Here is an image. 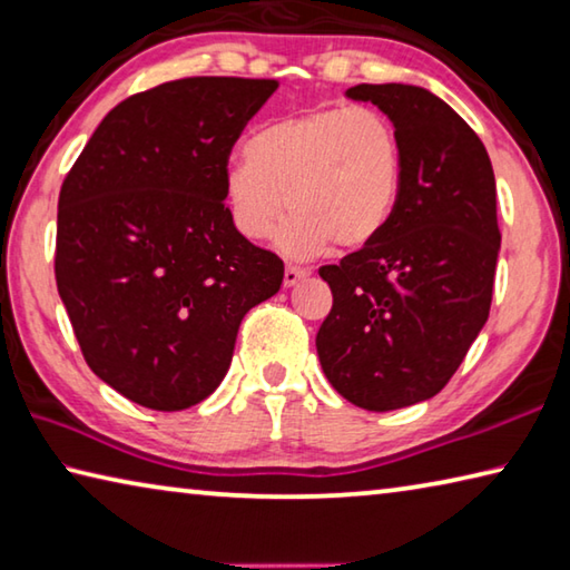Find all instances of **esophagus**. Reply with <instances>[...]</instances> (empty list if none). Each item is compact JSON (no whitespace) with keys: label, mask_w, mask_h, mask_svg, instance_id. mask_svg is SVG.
<instances>
[{"label":"esophagus","mask_w":570,"mask_h":570,"mask_svg":"<svg viewBox=\"0 0 570 570\" xmlns=\"http://www.w3.org/2000/svg\"><path fill=\"white\" fill-rule=\"evenodd\" d=\"M307 275H311V273H307L305 267L287 265V267H285V277H283V283H285V287H293V285L301 283V279H305Z\"/></svg>","instance_id":"esophagus-1"}]
</instances>
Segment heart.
<instances>
[{"mask_svg": "<svg viewBox=\"0 0 570 570\" xmlns=\"http://www.w3.org/2000/svg\"><path fill=\"white\" fill-rule=\"evenodd\" d=\"M401 179L391 117L367 105L323 107L249 137L243 163L225 169V199L249 239L267 237L291 207L277 245L291 257H313L331 243L363 247L381 235Z\"/></svg>", "mask_w": 570, "mask_h": 570, "instance_id": "obj_1", "label": "heart"}]
</instances>
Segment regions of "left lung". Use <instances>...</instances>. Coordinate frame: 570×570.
Listing matches in <instances>:
<instances>
[{"instance_id": "8db88e82", "label": "left lung", "mask_w": 570, "mask_h": 570, "mask_svg": "<svg viewBox=\"0 0 570 570\" xmlns=\"http://www.w3.org/2000/svg\"><path fill=\"white\" fill-rule=\"evenodd\" d=\"M401 137V195L383 233L317 273L333 307L315 345L345 401L385 413L441 393L491 313L501 229L485 147L441 97L355 85Z\"/></svg>"}]
</instances>
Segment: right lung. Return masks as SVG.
<instances>
[{"mask_svg": "<svg viewBox=\"0 0 570 570\" xmlns=\"http://www.w3.org/2000/svg\"><path fill=\"white\" fill-rule=\"evenodd\" d=\"M277 79L185 77L99 122L59 189L55 277L87 365L127 401L185 411L215 391L283 259L237 233L229 153Z\"/></svg>", "mask_w": 570, "mask_h": 570, "instance_id": "add662e5", "label": "right lung"}]
</instances>
